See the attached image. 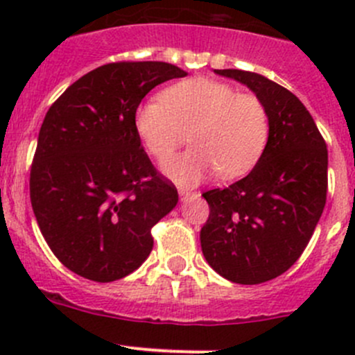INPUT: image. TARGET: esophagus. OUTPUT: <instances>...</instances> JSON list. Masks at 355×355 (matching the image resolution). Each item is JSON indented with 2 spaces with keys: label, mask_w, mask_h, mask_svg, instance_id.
I'll use <instances>...</instances> for the list:
<instances>
[{
  "label": "esophagus",
  "mask_w": 355,
  "mask_h": 355,
  "mask_svg": "<svg viewBox=\"0 0 355 355\" xmlns=\"http://www.w3.org/2000/svg\"><path fill=\"white\" fill-rule=\"evenodd\" d=\"M178 196H180V200H187V199H191L192 196H194V192H191V191H180V192H178Z\"/></svg>",
  "instance_id": "1"
}]
</instances>
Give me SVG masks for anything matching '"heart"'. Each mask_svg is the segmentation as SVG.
<instances>
[{
  "label": "heart",
  "mask_w": 355,
  "mask_h": 355,
  "mask_svg": "<svg viewBox=\"0 0 355 355\" xmlns=\"http://www.w3.org/2000/svg\"><path fill=\"white\" fill-rule=\"evenodd\" d=\"M135 130L159 163L191 139L194 148L163 166L178 185H196L214 171L223 178L249 173L266 149L270 118L263 101L225 82L194 77L171 85L161 101L135 113Z\"/></svg>",
  "instance_id": "1"
}]
</instances>
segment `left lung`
I'll return each instance as SVG.
<instances>
[{"instance_id": "obj_1", "label": "left lung", "mask_w": 355, "mask_h": 355, "mask_svg": "<svg viewBox=\"0 0 355 355\" xmlns=\"http://www.w3.org/2000/svg\"><path fill=\"white\" fill-rule=\"evenodd\" d=\"M247 85L270 118L266 149L247 177L202 198L207 264L227 280L257 285L280 277L309 244L327 202L328 149L295 94L254 71L214 70Z\"/></svg>"}]
</instances>
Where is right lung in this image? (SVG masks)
Wrapping results in <instances>:
<instances>
[{"instance_id": "1", "label": "right lung", "mask_w": 355, "mask_h": 355, "mask_svg": "<svg viewBox=\"0 0 355 355\" xmlns=\"http://www.w3.org/2000/svg\"><path fill=\"white\" fill-rule=\"evenodd\" d=\"M185 75L164 62L108 63L75 80L46 113L31 202L49 249L73 273L106 284L151 254V228L178 194L141 148L135 111L151 89Z\"/></svg>"}]
</instances>
